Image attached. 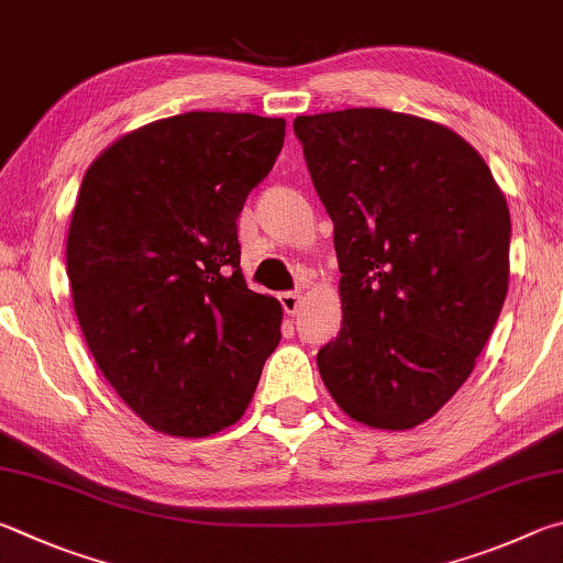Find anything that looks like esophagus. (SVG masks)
I'll return each mask as SVG.
<instances>
[{
	"label": "esophagus",
	"instance_id": "34e87169",
	"mask_svg": "<svg viewBox=\"0 0 563 563\" xmlns=\"http://www.w3.org/2000/svg\"><path fill=\"white\" fill-rule=\"evenodd\" d=\"M279 301H282V309L289 313V317H294V313L299 311L301 307V294L299 291H284L279 294Z\"/></svg>",
	"mask_w": 563,
	"mask_h": 563
}]
</instances>
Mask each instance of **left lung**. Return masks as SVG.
Listing matches in <instances>:
<instances>
[{"instance_id": "8db88e82", "label": "left lung", "mask_w": 563, "mask_h": 563, "mask_svg": "<svg viewBox=\"0 0 563 563\" xmlns=\"http://www.w3.org/2000/svg\"><path fill=\"white\" fill-rule=\"evenodd\" d=\"M343 321L317 363L363 426L410 430L470 378L509 287V207L465 137L386 108L299 115Z\"/></svg>"}]
</instances>
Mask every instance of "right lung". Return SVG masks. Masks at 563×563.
I'll list each match as a JSON object with an SVG mask.
<instances>
[{
	"mask_svg": "<svg viewBox=\"0 0 563 563\" xmlns=\"http://www.w3.org/2000/svg\"><path fill=\"white\" fill-rule=\"evenodd\" d=\"M284 118L192 111L118 137L84 175L66 272L98 368L137 418L205 438L244 416L282 307L246 289L236 217Z\"/></svg>",
	"mask_w": 563,
	"mask_h": 563,
	"instance_id": "1",
	"label": "right lung"
}]
</instances>
